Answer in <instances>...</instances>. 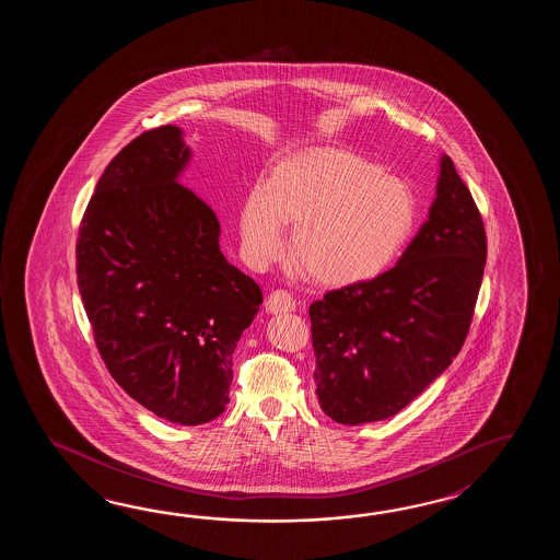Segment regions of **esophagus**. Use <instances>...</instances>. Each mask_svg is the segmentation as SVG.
Masks as SVG:
<instances>
[{"instance_id":"1","label":"esophagus","mask_w":560,"mask_h":560,"mask_svg":"<svg viewBox=\"0 0 560 560\" xmlns=\"http://www.w3.org/2000/svg\"><path fill=\"white\" fill-rule=\"evenodd\" d=\"M264 306L270 314H282V312H292L296 308V300L285 290H275V292H270V296L266 298Z\"/></svg>"}]
</instances>
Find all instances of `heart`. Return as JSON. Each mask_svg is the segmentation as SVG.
Listing matches in <instances>:
<instances>
[{
  "instance_id": "1",
  "label": "heart",
  "mask_w": 560,
  "mask_h": 560,
  "mask_svg": "<svg viewBox=\"0 0 560 560\" xmlns=\"http://www.w3.org/2000/svg\"><path fill=\"white\" fill-rule=\"evenodd\" d=\"M294 226V262L326 285H352L384 272L417 226V200L405 182L360 155L314 148L285 158L240 214L244 250L256 264L284 248Z\"/></svg>"
}]
</instances>
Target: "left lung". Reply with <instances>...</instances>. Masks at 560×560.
<instances>
[{
    "label": "left lung",
    "instance_id": "left-lung-1",
    "mask_svg": "<svg viewBox=\"0 0 560 560\" xmlns=\"http://www.w3.org/2000/svg\"><path fill=\"white\" fill-rule=\"evenodd\" d=\"M485 264L482 218L442 155L429 220L396 266L310 306L322 410L357 427L410 405L465 345Z\"/></svg>",
    "mask_w": 560,
    "mask_h": 560
}]
</instances>
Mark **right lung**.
I'll list each match as a JSON object with an SVG mask.
<instances>
[{
	"label": "right lung",
	"instance_id": "right-lung-1",
	"mask_svg": "<svg viewBox=\"0 0 560 560\" xmlns=\"http://www.w3.org/2000/svg\"><path fill=\"white\" fill-rule=\"evenodd\" d=\"M176 126L143 131L85 208L75 272L100 357L136 402L184 427L230 402L232 354L262 290L220 252L214 210L179 184Z\"/></svg>",
	"mask_w": 560,
	"mask_h": 560
}]
</instances>
